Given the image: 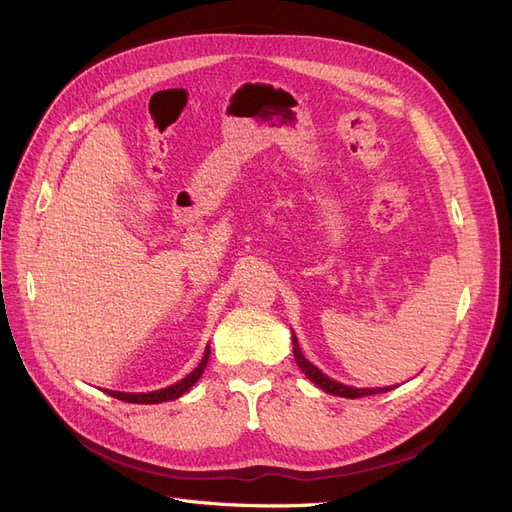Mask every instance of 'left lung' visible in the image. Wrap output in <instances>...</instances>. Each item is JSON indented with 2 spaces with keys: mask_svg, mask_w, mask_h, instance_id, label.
I'll use <instances>...</instances> for the list:
<instances>
[{
  "mask_svg": "<svg viewBox=\"0 0 512 512\" xmlns=\"http://www.w3.org/2000/svg\"><path fill=\"white\" fill-rule=\"evenodd\" d=\"M292 346H294V348H292V350H294V359H297L299 367L303 369V374H305L309 380H312L316 386H320L322 391H327V393H331V395H339V397H346V399H356V397H365V395L386 393V391L393 389V386H386V389H352V386L339 384V382L331 380L329 376H324L318 367H314L312 363H309V361L305 359L301 348H299L297 337H294V333H292Z\"/></svg>",
  "mask_w": 512,
  "mask_h": 512,
  "instance_id": "left-lung-1",
  "label": "left lung"
}]
</instances>
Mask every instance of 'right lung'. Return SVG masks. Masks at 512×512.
<instances>
[{
    "label": "right lung",
    "instance_id": "1",
    "mask_svg": "<svg viewBox=\"0 0 512 512\" xmlns=\"http://www.w3.org/2000/svg\"><path fill=\"white\" fill-rule=\"evenodd\" d=\"M207 361H209V348L205 350V356L203 361H200V365L192 371L190 376H185L183 380H179L177 384L173 386H166V389L162 391H153V393H117V391H106L111 397L115 399H121V401H128V404H162V401H170V399H177L181 397L185 391H190L192 386L196 384V380L203 376V371L207 367Z\"/></svg>",
    "mask_w": 512,
    "mask_h": 512
}]
</instances>
